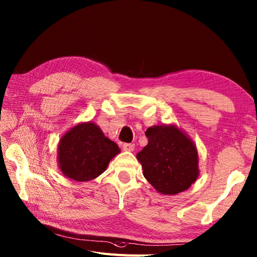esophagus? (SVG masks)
Here are the masks:
<instances>
[{
    "mask_svg": "<svg viewBox=\"0 0 257 257\" xmlns=\"http://www.w3.org/2000/svg\"><path fill=\"white\" fill-rule=\"evenodd\" d=\"M123 150H125V152H133L134 144H128V143L123 144Z\"/></svg>",
    "mask_w": 257,
    "mask_h": 257,
    "instance_id": "34e87169",
    "label": "esophagus"
}]
</instances>
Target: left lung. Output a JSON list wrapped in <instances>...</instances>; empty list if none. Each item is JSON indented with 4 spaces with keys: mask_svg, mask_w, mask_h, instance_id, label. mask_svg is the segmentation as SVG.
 Returning a JSON list of instances; mask_svg holds the SVG:
<instances>
[{
    "mask_svg": "<svg viewBox=\"0 0 257 257\" xmlns=\"http://www.w3.org/2000/svg\"><path fill=\"white\" fill-rule=\"evenodd\" d=\"M147 146L137 154L144 177L159 193L174 195L198 177V156L193 142L174 125L147 128Z\"/></svg>",
    "mask_w": 257,
    "mask_h": 257,
    "instance_id": "obj_1",
    "label": "left lung"
}]
</instances>
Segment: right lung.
<instances>
[{"instance_id":"right-lung-1","label":"right lung","mask_w":257,"mask_h":257,"mask_svg":"<svg viewBox=\"0 0 257 257\" xmlns=\"http://www.w3.org/2000/svg\"><path fill=\"white\" fill-rule=\"evenodd\" d=\"M120 153L117 145L91 122L74 126L59 144V165L65 177L78 182L97 178Z\"/></svg>"}]
</instances>
